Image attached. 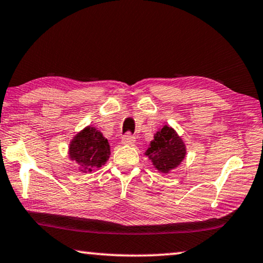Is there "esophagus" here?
<instances>
[{
	"label": "esophagus",
	"instance_id": "esophagus-1",
	"mask_svg": "<svg viewBox=\"0 0 263 263\" xmlns=\"http://www.w3.org/2000/svg\"><path fill=\"white\" fill-rule=\"evenodd\" d=\"M135 140H136L135 136L131 135V133H126V135L123 137V139H121V142H123V144H127V145H131V144L135 143Z\"/></svg>",
	"mask_w": 263,
	"mask_h": 263
}]
</instances>
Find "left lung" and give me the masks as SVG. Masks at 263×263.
Wrapping results in <instances>:
<instances>
[{"mask_svg":"<svg viewBox=\"0 0 263 263\" xmlns=\"http://www.w3.org/2000/svg\"><path fill=\"white\" fill-rule=\"evenodd\" d=\"M145 154L160 172L169 173L182 162L186 156V146L172 127L163 126L155 135Z\"/></svg>","mask_w":263,"mask_h":263,"instance_id":"8db88e82","label":"left lung"}]
</instances>
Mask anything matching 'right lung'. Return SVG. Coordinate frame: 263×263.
<instances>
[{
  "label": "right lung",
  "mask_w": 263,
  "mask_h": 263,
  "mask_svg": "<svg viewBox=\"0 0 263 263\" xmlns=\"http://www.w3.org/2000/svg\"><path fill=\"white\" fill-rule=\"evenodd\" d=\"M69 154L70 158L82 167V172H91V169L100 168L106 163L110 149L108 140L102 133L95 127L88 126L71 140Z\"/></svg>",
  "instance_id": "right-lung-1"
}]
</instances>
